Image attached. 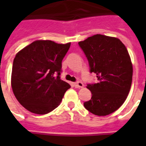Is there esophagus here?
Masks as SVG:
<instances>
[{
  "label": "esophagus",
  "mask_w": 146,
  "mask_h": 146,
  "mask_svg": "<svg viewBox=\"0 0 146 146\" xmlns=\"http://www.w3.org/2000/svg\"><path fill=\"white\" fill-rule=\"evenodd\" d=\"M73 85H74L75 88H83L84 87V84L81 81H78V82L74 83Z\"/></svg>",
  "instance_id": "obj_1"
}]
</instances>
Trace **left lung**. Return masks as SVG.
<instances>
[{
	"label": "left lung",
	"instance_id": "obj_1",
	"mask_svg": "<svg viewBox=\"0 0 146 146\" xmlns=\"http://www.w3.org/2000/svg\"><path fill=\"white\" fill-rule=\"evenodd\" d=\"M78 44L88 58L90 72L98 83L88 84L92 98L84 103L97 116H106L119 109L128 95L133 68L125 45L118 38L96 34Z\"/></svg>",
	"mask_w": 146,
	"mask_h": 146
}]
</instances>
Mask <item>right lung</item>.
<instances>
[{
  "mask_svg": "<svg viewBox=\"0 0 146 146\" xmlns=\"http://www.w3.org/2000/svg\"><path fill=\"white\" fill-rule=\"evenodd\" d=\"M70 47L51 40H36L19 51L13 61L11 88L24 108L47 114L60 104L70 85L60 78L62 61Z\"/></svg>",
  "mask_w": 146,
  "mask_h": 146,
  "instance_id": "add662e5",
  "label": "right lung"
}]
</instances>
